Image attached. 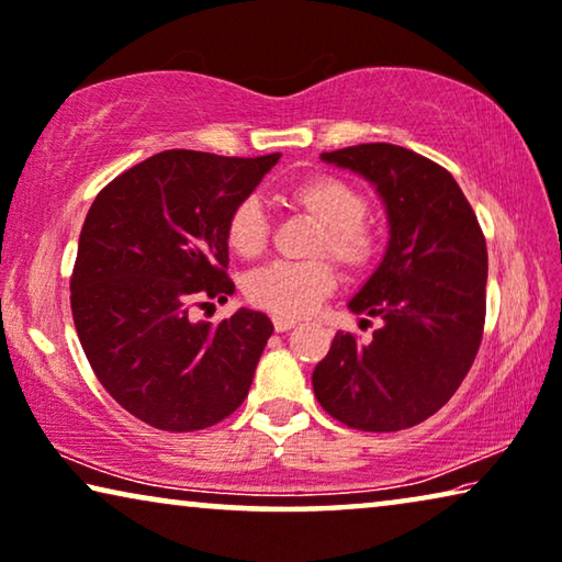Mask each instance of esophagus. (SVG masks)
I'll return each instance as SVG.
<instances>
[{
	"label": "esophagus",
	"instance_id": "obj_1",
	"mask_svg": "<svg viewBox=\"0 0 562 562\" xmlns=\"http://www.w3.org/2000/svg\"><path fill=\"white\" fill-rule=\"evenodd\" d=\"M294 327H296V322L289 319V316H273V329L276 331H289Z\"/></svg>",
	"mask_w": 562,
	"mask_h": 562
}]
</instances>
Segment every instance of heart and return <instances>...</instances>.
<instances>
[{
	"mask_svg": "<svg viewBox=\"0 0 562 562\" xmlns=\"http://www.w3.org/2000/svg\"><path fill=\"white\" fill-rule=\"evenodd\" d=\"M289 207L304 213L319 225L312 238V256H329L345 271L360 273L378 256V231L368 221L364 194L335 175L314 172L291 182L283 190ZM268 215L258 200H243L227 217L225 238L235 256L258 258L268 246ZM337 276L324 258L289 263L279 261L248 276L246 296L250 304L279 316H306L319 301L331 294Z\"/></svg>",
	"mask_w": 562,
	"mask_h": 562,
	"instance_id": "b5f03b06",
	"label": "heart"
}]
</instances>
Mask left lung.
I'll list each match as a JSON object with an SVG mask.
<instances>
[{
	"label": "left lung",
	"mask_w": 562,
	"mask_h": 562,
	"mask_svg": "<svg viewBox=\"0 0 562 562\" xmlns=\"http://www.w3.org/2000/svg\"><path fill=\"white\" fill-rule=\"evenodd\" d=\"M375 184L390 240L349 312L380 316L370 341L337 331L314 368L316 401L357 430H403L449 403L474 362L486 314V240L457 180L395 144L324 151ZM368 322V319H362Z\"/></svg>",
	"instance_id": "1"
}]
</instances>
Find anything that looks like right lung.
Returning <instances> with one entry per match:
<instances>
[{
    "label": "right lung",
    "mask_w": 562,
    "mask_h": 562,
    "mask_svg": "<svg viewBox=\"0 0 562 562\" xmlns=\"http://www.w3.org/2000/svg\"><path fill=\"white\" fill-rule=\"evenodd\" d=\"M279 157L159 151L105 184L88 210L72 322L101 385L154 428H210L246 401L271 319L238 308L221 324L192 322L190 306L235 291L227 217Z\"/></svg>",
    "instance_id": "1"
}]
</instances>
